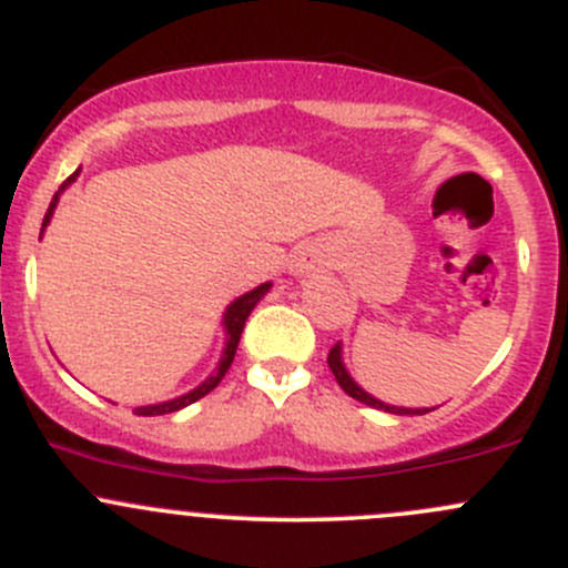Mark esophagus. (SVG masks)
<instances>
[{"mask_svg": "<svg viewBox=\"0 0 568 568\" xmlns=\"http://www.w3.org/2000/svg\"><path fill=\"white\" fill-rule=\"evenodd\" d=\"M326 266H329V263H326V257L321 255L318 250L300 252V255L294 257V263H291V268H294L296 274H316V272H324Z\"/></svg>", "mask_w": 568, "mask_h": 568, "instance_id": "1", "label": "esophagus"}]
</instances>
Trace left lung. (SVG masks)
<instances>
[{"label":"left lung","instance_id":"obj_1","mask_svg":"<svg viewBox=\"0 0 568 568\" xmlns=\"http://www.w3.org/2000/svg\"><path fill=\"white\" fill-rule=\"evenodd\" d=\"M326 363H329V371H332V374H335L337 385L343 387V393H348V395H352V398L363 400V404L374 406V409H385V412H393V415H423V412H432V409H404V406H390V404H385V400H379V398H374V395H368V393H365L363 387H359L357 382H354L352 376H348L346 365H343V352H341V343H335V346L329 348V357H326Z\"/></svg>","mask_w":568,"mask_h":568}]
</instances>
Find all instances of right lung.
Here are the masks:
<instances>
[{"mask_svg": "<svg viewBox=\"0 0 568 568\" xmlns=\"http://www.w3.org/2000/svg\"><path fill=\"white\" fill-rule=\"evenodd\" d=\"M77 175H79V170L77 173H73L71 178H68L65 183H62L60 186V192H65V186L71 181H77ZM60 192H54V200H51V205H49V211H45V216H43V227L49 225V220H51V214H54V209H57V203H60ZM272 288V283H263V285H257V288H252L250 294H244V296H239L236 302H233L231 307H227L225 311V321H222V324H225V332H227V341H225V352H222V359H220V368L214 371V374L209 376V379L203 382V385L200 387H194L192 393H186V395H181V398H173V400H164V404H151V406H136L134 409V415H142V417H153V415H170V412H178V409H183V406H189V404H194V400H200L203 398V395H209L211 390H214L216 385H220L222 382V376L227 374V368H231V363H233V357H236V348H239V337H242V329H244V324H247V318H250V313H252V307L257 305V302H261V296L266 294V291Z\"/></svg>", "mask_w": 568, "mask_h": 568, "instance_id": "obj_1", "label": "right lung"}]
</instances>
